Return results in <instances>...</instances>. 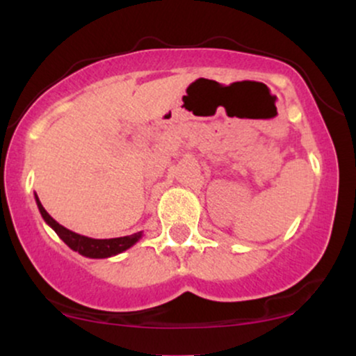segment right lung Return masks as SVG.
Masks as SVG:
<instances>
[{
    "instance_id": "add662e5",
    "label": "right lung",
    "mask_w": 356,
    "mask_h": 356,
    "mask_svg": "<svg viewBox=\"0 0 356 356\" xmlns=\"http://www.w3.org/2000/svg\"><path fill=\"white\" fill-rule=\"evenodd\" d=\"M35 199H36V206H38L40 214H42L44 222H47L48 226L58 234V238L63 241L68 248L85 257H92V259H104V257L120 254V252H124L129 248H132L134 244L142 238V231L136 232V234L124 236V238H112V239H93V238H87V236L76 234V232L67 229V227H63L61 224L56 222V220L53 219L47 211H44L42 202H40L38 195H35Z\"/></svg>"
}]
</instances>
